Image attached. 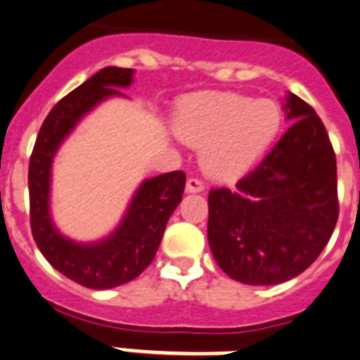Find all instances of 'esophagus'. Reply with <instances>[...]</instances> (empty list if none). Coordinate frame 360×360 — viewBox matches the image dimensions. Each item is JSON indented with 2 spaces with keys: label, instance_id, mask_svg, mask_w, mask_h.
Instances as JSON below:
<instances>
[{
  "label": "esophagus",
  "instance_id": "obj_1",
  "mask_svg": "<svg viewBox=\"0 0 360 360\" xmlns=\"http://www.w3.org/2000/svg\"><path fill=\"white\" fill-rule=\"evenodd\" d=\"M186 190L188 192H202L205 190V183H202L201 179H198V177H190L188 181H186Z\"/></svg>",
  "mask_w": 360,
  "mask_h": 360
}]
</instances>
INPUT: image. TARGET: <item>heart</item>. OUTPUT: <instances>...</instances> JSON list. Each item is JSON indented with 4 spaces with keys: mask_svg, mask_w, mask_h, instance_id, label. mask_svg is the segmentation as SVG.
Masks as SVG:
<instances>
[{
    "mask_svg": "<svg viewBox=\"0 0 360 360\" xmlns=\"http://www.w3.org/2000/svg\"><path fill=\"white\" fill-rule=\"evenodd\" d=\"M281 123V106L271 99L210 94L192 98L183 106L179 134L192 145H206L202 165L210 176L233 179L261 158Z\"/></svg>",
    "mask_w": 360,
    "mask_h": 360,
    "instance_id": "b5f03b06",
    "label": "heart"
}]
</instances>
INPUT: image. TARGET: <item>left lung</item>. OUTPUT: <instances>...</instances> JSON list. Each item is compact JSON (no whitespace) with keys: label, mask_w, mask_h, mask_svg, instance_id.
Returning a JSON list of instances; mask_svg holds the SVG:
<instances>
[{"label":"left lung","mask_w":360,"mask_h":360,"mask_svg":"<svg viewBox=\"0 0 360 360\" xmlns=\"http://www.w3.org/2000/svg\"><path fill=\"white\" fill-rule=\"evenodd\" d=\"M292 127L236 188L208 193V243L221 270L245 284L302 274L328 245L339 217L337 161L323 121L295 94Z\"/></svg>","instance_id":"1"}]
</instances>
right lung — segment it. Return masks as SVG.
I'll return each instance as SVG.
<instances>
[{"label": "right lung", "instance_id": "right-lung-1", "mask_svg": "<svg viewBox=\"0 0 360 360\" xmlns=\"http://www.w3.org/2000/svg\"><path fill=\"white\" fill-rule=\"evenodd\" d=\"M132 74V68H101L58 101L39 128L29 162L30 228L37 248L56 270L92 290L114 288L136 279L154 261L186 183L183 170L146 179L134 195L120 228L94 245L67 239L50 221V165L56 150L86 112L108 96H120L115 86L130 85Z\"/></svg>", "mask_w": 360, "mask_h": 360}]
</instances>
